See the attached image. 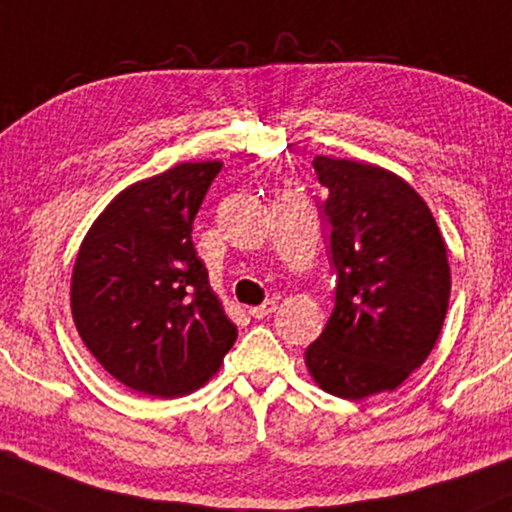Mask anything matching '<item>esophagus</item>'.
<instances>
[{
  "mask_svg": "<svg viewBox=\"0 0 512 512\" xmlns=\"http://www.w3.org/2000/svg\"><path fill=\"white\" fill-rule=\"evenodd\" d=\"M274 309H276V302L267 300V302H262L260 307H250V316H255V319H267Z\"/></svg>",
  "mask_w": 512,
  "mask_h": 512,
  "instance_id": "34e87169",
  "label": "esophagus"
}]
</instances>
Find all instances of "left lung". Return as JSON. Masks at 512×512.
<instances>
[{"mask_svg": "<svg viewBox=\"0 0 512 512\" xmlns=\"http://www.w3.org/2000/svg\"><path fill=\"white\" fill-rule=\"evenodd\" d=\"M328 189L335 307L304 361L323 392L397 390L428 359L451 295L446 243L425 200L383 167L316 155Z\"/></svg>", "mask_w": 512, "mask_h": 512, "instance_id": "8db88e82", "label": "left lung"}]
</instances>
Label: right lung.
Wrapping results in <instances>:
<instances>
[{
    "instance_id": "add662e5",
    "label": "right lung",
    "mask_w": 512,
    "mask_h": 512,
    "mask_svg": "<svg viewBox=\"0 0 512 512\" xmlns=\"http://www.w3.org/2000/svg\"><path fill=\"white\" fill-rule=\"evenodd\" d=\"M219 160L181 163L120 191L87 231L70 281L77 333L129 390L196 392L234 347L191 231Z\"/></svg>"
}]
</instances>
